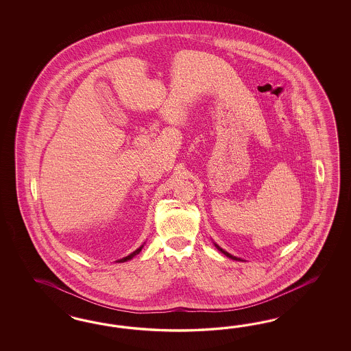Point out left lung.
Wrapping results in <instances>:
<instances>
[{
    "mask_svg": "<svg viewBox=\"0 0 351 351\" xmlns=\"http://www.w3.org/2000/svg\"><path fill=\"white\" fill-rule=\"evenodd\" d=\"M216 245V247H217V250H220V251H221V252H223V254H225V255H226V256H229V257H230V258H233V260H241V258H237V257H234V256L229 255V254H228V252H225V251H223V250H221V248H220V247H219V245Z\"/></svg>",
    "mask_w": 351,
    "mask_h": 351,
    "instance_id": "left-lung-1",
    "label": "left lung"
}]
</instances>
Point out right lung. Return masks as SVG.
<instances>
[{"mask_svg": "<svg viewBox=\"0 0 351 351\" xmlns=\"http://www.w3.org/2000/svg\"><path fill=\"white\" fill-rule=\"evenodd\" d=\"M141 248H143V245H141V247H140V248H138V250H136V251H135V252H132V254H131V255L128 256V257H123V258H122V260H119V261H118V263H123V261H128V260H130V258H132V257H134V256L136 255V254H138V252H140V251H141Z\"/></svg>", "mask_w": 351, "mask_h": 351, "instance_id": "add662e5", "label": "right lung"}]
</instances>
